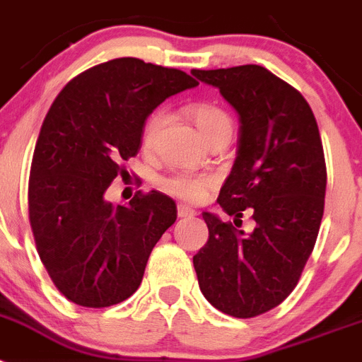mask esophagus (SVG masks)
Returning a JSON list of instances; mask_svg holds the SVG:
<instances>
[{
	"label": "esophagus",
	"instance_id": "obj_1",
	"mask_svg": "<svg viewBox=\"0 0 362 362\" xmlns=\"http://www.w3.org/2000/svg\"><path fill=\"white\" fill-rule=\"evenodd\" d=\"M177 216L185 217V219H187V217H194L196 216V210L190 209L188 204H177Z\"/></svg>",
	"mask_w": 362,
	"mask_h": 362
}]
</instances>
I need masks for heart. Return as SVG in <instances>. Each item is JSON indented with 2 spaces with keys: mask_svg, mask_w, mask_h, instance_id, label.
<instances>
[{
  "mask_svg": "<svg viewBox=\"0 0 362 362\" xmlns=\"http://www.w3.org/2000/svg\"><path fill=\"white\" fill-rule=\"evenodd\" d=\"M190 117L194 124L197 127L199 134L203 136L204 141H210L217 136H232V121H230L228 114L223 112L221 108L214 107V105H197L192 108ZM165 114L163 112H156L148 121H146L145 129H143V146L150 148L153 145L156 134H158L159 127H161ZM210 181L206 177H199V175L185 174V172H175V174L168 175L161 181V187L166 192H170L174 196L183 197L188 201L199 199L204 194Z\"/></svg>",
  "mask_w": 362,
  "mask_h": 362,
  "instance_id": "heart-1",
  "label": "heart"
}]
</instances>
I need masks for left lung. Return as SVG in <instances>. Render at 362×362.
Instances as JSON below:
<instances>
[{
	"mask_svg": "<svg viewBox=\"0 0 362 362\" xmlns=\"http://www.w3.org/2000/svg\"><path fill=\"white\" fill-rule=\"evenodd\" d=\"M219 88L239 116V146L217 203L237 226L248 208L252 233L203 212L209 241L194 255L210 305L232 317L276 308L296 288L325 212L326 165L306 99L259 65L192 70Z\"/></svg>",
	"mask_w": 362,
	"mask_h": 362,
	"instance_id": "8db88e82",
	"label": "left lung"
}]
</instances>
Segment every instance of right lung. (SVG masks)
<instances>
[{
    "instance_id": "right-lung-1",
    "label": "right lung",
    "mask_w": 362,
    "mask_h": 362,
    "mask_svg": "<svg viewBox=\"0 0 362 362\" xmlns=\"http://www.w3.org/2000/svg\"><path fill=\"white\" fill-rule=\"evenodd\" d=\"M197 81L177 69L117 57L79 74L59 92L37 137L28 217L37 254L56 288L86 308L129 299L156 243L177 217L174 199L152 190L127 206L105 199L134 158L146 117Z\"/></svg>"
}]
</instances>
